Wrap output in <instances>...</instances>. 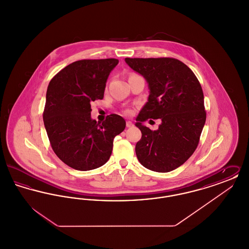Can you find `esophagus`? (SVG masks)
<instances>
[{
    "label": "esophagus",
    "mask_w": 249,
    "mask_h": 249,
    "mask_svg": "<svg viewBox=\"0 0 249 249\" xmlns=\"http://www.w3.org/2000/svg\"><path fill=\"white\" fill-rule=\"evenodd\" d=\"M126 126H127L128 128H130V127H132V126H133V123H132L131 121H127V123H126Z\"/></svg>",
    "instance_id": "esophagus-1"
}]
</instances>
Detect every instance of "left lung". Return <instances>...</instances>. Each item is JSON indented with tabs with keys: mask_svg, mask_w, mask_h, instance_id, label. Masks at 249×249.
<instances>
[{
	"mask_svg": "<svg viewBox=\"0 0 249 249\" xmlns=\"http://www.w3.org/2000/svg\"><path fill=\"white\" fill-rule=\"evenodd\" d=\"M125 61L143 76L149 89L135 123L142 132L135 145L137 159L151 171L171 172L185 163L199 143L206 119L201 84L177 59L126 58ZM148 118L161 119L158 130L142 125Z\"/></svg>",
	"mask_w": 249,
	"mask_h": 249,
	"instance_id": "obj_1",
	"label": "left lung"
}]
</instances>
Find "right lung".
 Here are the masks:
<instances>
[{
    "label": "right lung",
    "mask_w": 249,
    "mask_h": 249,
    "mask_svg": "<svg viewBox=\"0 0 249 249\" xmlns=\"http://www.w3.org/2000/svg\"><path fill=\"white\" fill-rule=\"evenodd\" d=\"M119 59H82L59 71L49 82L43 114L45 128L55 154L78 171L107 163L114 138L126 127L116 114L103 123L91 119V103L102 100L111 71Z\"/></svg>",
    "instance_id": "1"
}]
</instances>
